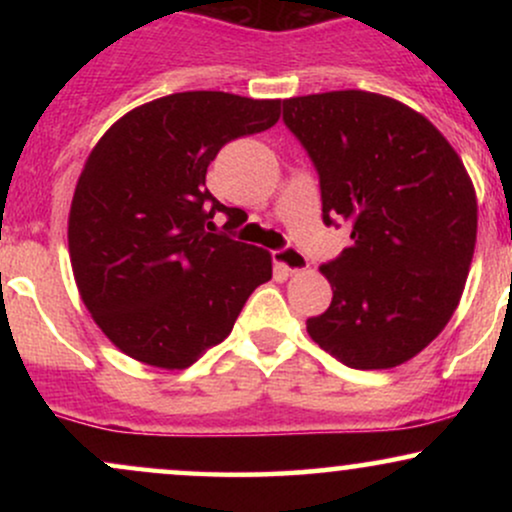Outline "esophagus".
I'll return each mask as SVG.
<instances>
[{"mask_svg": "<svg viewBox=\"0 0 512 512\" xmlns=\"http://www.w3.org/2000/svg\"><path fill=\"white\" fill-rule=\"evenodd\" d=\"M274 262L279 264V267H284L289 274H298L303 272V269H308V257H305L301 250L289 248V245L274 252Z\"/></svg>", "mask_w": 512, "mask_h": 512, "instance_id": "1", "label": "esophagus"}]
</instances>
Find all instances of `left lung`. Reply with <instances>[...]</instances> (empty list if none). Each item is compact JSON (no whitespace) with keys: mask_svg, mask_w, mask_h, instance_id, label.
<instances>
[{"mask_svg":"<svg viewBox=\"0 0 512 512\" xmlns=\"http://www.w3.org/2000/svg\"><path fill=\"white\" fill-rule=\"evenodd\" d=\"M284 125L317 170L325 226L349 221L354 240L320 267L332 303L308 334L349 368L409 361L448 325L472 264L477 197L460 156L424 115L368 91L289 98Z\"/></svg>","mask_w":512,"mask_h":512,"instance_id":"left-lung-1","label":"left lung"}]
</instances>
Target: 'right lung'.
<instances>
[{"label": "right lung", "instance_id": "1", "mask_svg": "<svg viewBox=\"0 0 512 512\" xmlns=\"http://www.w3.org/2000/svg\"><path fill=\"white\" fill-rule=\"evenodd\" d=\"M279 105L173 93L120 117L91 151L69 211V255L88 313L127 356L192 366L272 279L267 250L214 228L228 207L207 190V168L228 142L272 127Z\"/></svg>", "mask_w": 512, "mask_h": 512}]
</instances>
